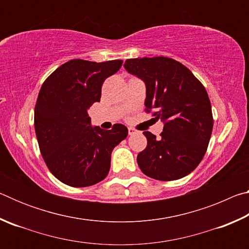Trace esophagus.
I'll return each instance as SVG.
<instances>
[{
    "label": "esophagus",
    "instance_id": "obj_1",
    "mask_svg": "<svg viewBox=\"0 0 249 249\" xmlns=\"http://www.w3.org/2000/svg\"><path fill=\"white\" fill-rule=\"evenodd\" d=\"M136 133H137L136 129L133 128V127H128V134L129 135H134V134H136Z\"/></svg>",
    "mask_w": 249,
    "mask_h": 249
}]
</instances>
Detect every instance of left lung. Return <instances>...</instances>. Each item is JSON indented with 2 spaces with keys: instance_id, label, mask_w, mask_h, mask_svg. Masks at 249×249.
Listing matches in <instances>:
<instances>
[{
  "instance_id": "8db88e82",
  "label": "left lung",
  "mask_w": 249,
  "mask_h": 249,
  "mask_svg": "<svg viewBox=\"0 0 249 249\" xmlns=\"http://www.w3.org/2000/svg\"><path fill=\"white\" fill-rule=\"evenodd\" d=\"M125 69L146 86V112L163 122L159 138L144 132L146 148L137 156L150 178L172 181L188 176L204 157L212 134V107L205 88L187 67L167 57L127 59Z\"/></svg>"
}]
</instances>
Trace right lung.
Returning a JSON list of instances; mask_svg holds the SVG:
<instances>
[{
    "instance_id": "add662e5",
    "label": "right lung",
    "mask_w": 249,
    "mask_h": 249,
    "mask_svg": "<svg viewBox=\"0 0 249 249\" xmlns=\"http://www.w3.org/2000/svg\"><path fill=\"white\" fill-rule=\"evenodd\" d=\"M123 60L94 62L73 59L45 80L35 105V132L50 172L70 187L102 181L111 167L114 147L127 137L122 124L105 130L92 127L88 114L100 102L104 80L120 70Z\"/></svg>"
}]
</instances>
